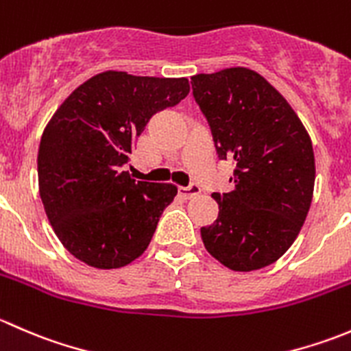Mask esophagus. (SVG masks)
<instances>
[{
  "instance_id": "34e87169",
  "label": "esophagus",
  "mask_w": 351,
  "mask_h": 351,
  "mask_svg": "<svg viewBox=\"0 0 351 351\" xmlns=\"http://www.w3.org/2000/svg\"><path fill=\"white\" fill-rule=\"evenodd\" d=\"M200 192L202 189L197 185V183H192V185L182 186V189H180V195L185 198V200H192V198H195Z\"/></svg>"
}]
</instances>
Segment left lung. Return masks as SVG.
<instances>
[{
  "label": "left lung",
  "instance_id": "8db88e82",
  "mask_svg": "<svg viewBox=\"0 0 351 351\" xmlns=\"http://www.w3.org/2000/svg\"><path fill=\"white\" fill-rule=\"evenodd\" d=\"M193 98L234 190L212 193L217 221L200 229L205 250L234 271L260 270L292 246L314 192L311 137L287 100L256 71L228 67L192 76Z\"/></svg>",
  "mask_w": 351,
  "mask_h": 351
}]
</instances>
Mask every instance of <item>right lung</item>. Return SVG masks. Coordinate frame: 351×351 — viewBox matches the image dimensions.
<instances>
[{
  "instance_id": "add662e5",
  "label": "right lung",
  "mask_w": 351,
  "mask_h": 351,
  "mask_svg": "<svg viewBox=\"0 0 351 351\" xmlns=\"http://www.w3.org/2000/svg\"><path fill=\"white\" fill-rule=\"evenodd\" d=\"M189 91L186 77L105 71L56 110L38 147V192L56 236L74 258L110 270L132 263L149 246L178 189L136 182L123 165L151 117Z\"/></svg>"
}]
</instances>
